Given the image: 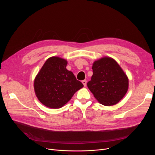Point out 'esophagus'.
Masks as SVG:
<instances>
[{"label": "esophagus", "instance_id": "34e87169", "mask_svg": "<svg viewBox=\"0 0 155 155\" xmlns=\"http://www.w3.org/2000/svg\"><path fill=\"white\" fill-rule=\"evenodd\" d=\"M82 84H84V85L85 87L86 86V85H87V80H82Z\"/></svg>", "mask_w": 155, "mask_h": 155}]
</instances>
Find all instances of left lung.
I'll use <instances>...</instances> for the list:
<instances>
[{"label": "left lung", "instance_id": "left-lung-1", "mask_svg": "<svg viewBox=\"0 0 155 155\" xmlns=\"http://www.w3.org/2000/svg\"><path fill=\"white\" fill-rule=\"evenodd\" d=\"M93 75L87 83L95 99L106 106L114 105L123 98L128 89V78L118 63L109 57L95 61Z\"/></svg>", "mask_w": 155, "mask_h": 155}]
</instances>
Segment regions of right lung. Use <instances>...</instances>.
Wrapping results in <instances>:
<instances>
[{
    "mask_svg": "<svg viewBox=\"0 0 155 155\" xmlns=\"http://www.w3.org/2000/svg\"><path fill=\"white\" fill-rule=\"evenodd\" d=\"M67 61L59 57L48 58L35 80L39 101L45 106L58 109L67 104L83 84L67 68Z\"/></svg>",
    "mask_w": 155,
    "mask_h": 155,
    "instance_id": "right-lung-1",
    "label": "right lung"
}]
</instances>
